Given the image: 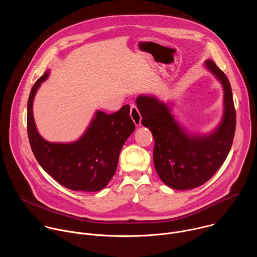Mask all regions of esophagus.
Masks as SVG:
<instances>
[{"instance_id": "1", "label": "esophagus", "mask_w": 257, "mask_h": 257, "mask_svg": "<svg viewBox=\"0 0 257 257\" xmlns=\"http://www.w3.org/2000/svg\"><path fill=\"white\" fill-rule=\"evenodd\" d=\"M130 116H131V119L133 120L134 124L138 127L141 125V117H140V114L138 112V109L136 107L135 104L131 103L130 104Z\"/></svg>"}]
</instances>
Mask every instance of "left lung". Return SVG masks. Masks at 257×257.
Instances as JSON below:
<instances>
[{
    "mask_svg": "<svg viewBox=\"0 0 257 257\" xmlns=\"http://www.w3.org/2000/svg\"><path fill=\"white\" fill-rule=\"evenodd\" d=\"M204 67L224 91L222 120L209 133L188 132L172 114V102L146 94L136 98L141 123L150 128L155 138L157 173L167 186L176 190L196 188L208 181L227 159L234 139L236 112L229 79L212 60H206Z\"/></svg>",
    "mask_w": 257,
    "mask_h": 257,
    "instance_id": "1",
    "label": "left lung"
}]
</instances>
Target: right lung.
Segmentation results:
<instances>
[{
	"instance_id": "add662e5",
	"label": "right lung",
	"mask_w": 257,
	"mask_h": 257,
	"mask_svg": "<svg viewBox=\"0 0 257 257\" xmlns=\"http://www.w3.org/2000/svg\"><path fill=\"white\" fill-rule=\"evenodd\" d=\"M49 75L50 70H47L34 83L27 101V132L32 153L62 186L73 191H99L116 173L122 146L135 130L130 106L126 104L113 114L97 109L77 140L50 142L39 133L32 109L36 91Z\"/></svg>"
}]
</instances>
